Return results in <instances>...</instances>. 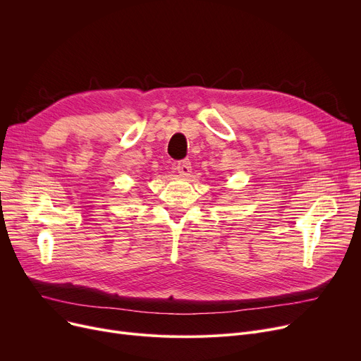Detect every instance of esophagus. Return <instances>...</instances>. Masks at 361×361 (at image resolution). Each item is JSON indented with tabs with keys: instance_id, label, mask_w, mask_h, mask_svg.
<instances>
[{
	"instance_id": "34e87169",
	"label": "esophagus",
	"mask_w": 361,
	"mask_h": 361,
	"mask_svg": "<svg viewBox=\"0 0 361 361\" xmlns=\"http://www.w3.org/2000/svg\"><path fill=\"white\" fill-rule=\"evenodd\" d=\"M177 171H178V174H180V176L187 177L188 174L192 173V162L188 161V159H183V161H180V162L177 164Z\"/></svg>"
}]
</instances>
